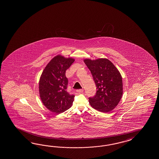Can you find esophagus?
I'll return each instance as SVG.
<instances>
[{
	"label": "esophagus",
	"mask_w": 159,
	"mask_h": 159,
	"mask_svg": "<svg viewBox=\"0 0 159 159\" xmlns=\"http://www.w3.org/2000/svg\"><path fill=\"white\" fill-rule=\"evenodd\" d=\"M76 91L78 93H83V91H84V90L83 89H78V90H77Z\"/></svg>",
	"instance_id": "34e87169"
}]
</instances>
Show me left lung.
<instances>
[{
	"mask_svg": "<svg viewBox=\"0 0 159 159\" xmlns=\"http://www.w3.org/2000/svg\"><path fill=\"white\" fill-rule=\"evenodd\" d=\"M84 62L91 71L97 90L93 97L89 98L90 104L99 111H111L118 105L123 94L120 72L106 58L84 59Z\"/></svg>",
	"mask_w": 159,
	"mask_h": 159,
	"instance_id": "1",
	"label": "left lung"
}]
</instances>
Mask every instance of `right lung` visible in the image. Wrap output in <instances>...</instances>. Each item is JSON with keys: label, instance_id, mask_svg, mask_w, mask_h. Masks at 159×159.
I'll list each match as a JSON object with an SVG mask.
<instances>
[{"label": "right lung", "instance_id": "1", "mask_svg": "<svg viewBox=\"0 0 159 159\" xmlns=\"http://www.w3.org/2000/svg\"><path fill=\"white\" fill-rule=\"evenodd\" d=\"M75 59L58 55L48 64L41 75L39 93L41 101L51 112L60 114L71 106L74 95L66 91L68 80L66 70L74 62Z\"/></svg>", "mask_w": 159, "mask_h": 159}]
</instances>
